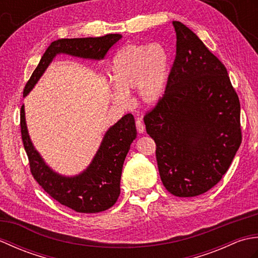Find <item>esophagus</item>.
Listing matches in <instances>:
<instances>
[{
    "label": "esophagus",
    "mask_w": 258,
    "mask_h": 258,
    "mask_svg": "<svg viewBox=\"0 0 258 258\" xmlns=\"http://www.w3.org/2000/svg\"><path fill=\"white\" fill-rule=\"evenodd\" d=\"M136 128H138L139 133H143L145 131V125H144L143 122H142L141 118L136 119Z\"/></svg>",
    "instance_id": "obj_1"
}]
</instances>
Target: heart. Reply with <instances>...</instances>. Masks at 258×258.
I'll use <instances>...</instances> for the list:
<instances>
[{"label":"heart","instance_id":"b5f03b06","mask_svg":"<svg viewBox=\"0 0 258 258\" xmlns=\"http://www.w3.org/2000/svg\"><path fill=\"white\" fill-rule=\"evenodd\" d=\"M168 76V55L160 44H128L113 58L112 82L116 91L114 101L126 104L127 94L138 87L142 102L154 103L165 90Z\"/></svg>","mask_w":258,"mask_h":258}]
</instances>
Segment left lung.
<instances>
[{"label":"left lung","mask_w":258,"mask_h":258,"mask_svg":"<svg viewBox=\"0 0 258 258\" xmlns=\"http://www.w3.org/2000/svg\"><path fill=\"white\" fill-rule=\"evenodd\" d=\"M176 55L165 92L144 116L163 185L178 197L206 193L242 143L240 103L226 68L193 31L173 22Z\"/></svg>","instance_id":"left-lung-1"}]
</instances>
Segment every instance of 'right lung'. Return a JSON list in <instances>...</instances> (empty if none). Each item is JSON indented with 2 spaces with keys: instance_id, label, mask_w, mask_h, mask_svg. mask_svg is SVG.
Returning a JSON list of instances; mask_svg holds the SVG:
<instances>
[{
  "instance_id": "1",
  "label": "right lung",
  "mask_w": 258,
  "mask_h": 258,
  "mask_svg": "<svg viewBox=\"0 0 258 258\" xmlns=\"http://www.w3.org/2000/svg\"><path fill=\"white\" fill-rule=\"evenodd\" d=\"M120 37V34H107L100 37L62 38L52 42L27 81L23 95L25 96L33 89L56 54L65 53L84 58L102 59ZM20 125L31 173L52 199L79 213L103 212L116 203L120 193L119 182L123 164L131 144L136 138L132 114H126L107 131L90 166L74 177H65L54 173L33 147L26 128L24 105L21 107Z\"/></svg>"
}]
</instances>
